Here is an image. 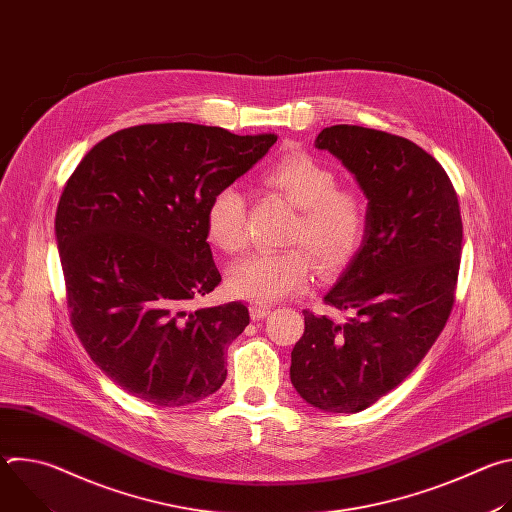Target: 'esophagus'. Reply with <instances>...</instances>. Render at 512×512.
<instances>
[{
	"label": "esophagus",
	"mask_w": 512,
	"mask_h": 512,
	"mask_svg": "<svg viewBox=\"0 0 512 512\" xmlns=\"http://www.w3.org/2000/svg\"><path fill=\"white\" fill-rule=\"evenodd\" d=\"M249 310H251V318H253V320H261V318H265L273 308H271L269 304H257V302H253Z\"/></svg>",
	"instance_id": "esophagus-1"
}]
</instances>
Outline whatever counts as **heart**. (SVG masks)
<instances>
[{"label":"heart","mask_w":512,"mask_h":512,"mask_svg":"<svg viewBox=\"0 0 512 512\" xmlns=\"http://www.w3.org/2000/svg\"><path fill=\"white\" fill-rule=\"evenodd\" d=\"M265 182L300 208L289 243L302 247L253 253L231 267L233 294L257 304L308 289L316 263L324 271L342 269L356 257L369 233L367 200L354 188L338 186L334 170L310 154L283 156L269 166ZM204 231L218 251L235 255L245 249L247 202L237 186L229 184L212 194L204 212Z\"/></svg>","instance_id":"b5f03b06"}]
</instances>
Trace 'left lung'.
I'll list each match as a JSON object with an SVG mask.
<instances>
[{
  "instance_id": "left-lung-1",
  "label": "left lung",
  "mask_w": 512,
  "mask_h": 512,
  "mask_svg": "<svg viewBox=\"0 0 512 512\" xmlns=\"http://www.w3.org/2000/svg\"><path fill=\"white\" fill-rule=\"evenodd\" d=\"M369 198V233L324 296L344 322L304 310L289 377L310 405L356 413L395 389L442 334L462 253L458 194L442 164L413 141L360 125L320 131Z\"/></svg>"
}]
</instances>
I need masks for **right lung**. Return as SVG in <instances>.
<instances>
[{
	"instance_id": "obj_1",
	"label": "right lung",
	"mask_w": 512,
	"mask_h": 512,
	"mask_svg": "<svg viewBox=\"0 0 512 512\" xmlns=\"http://www.w3.org/2000/svg\"><path fill=\"white\" fill-rule=\"evenodd\" d=\"M275 141L196 123L135 125L99 141L68 178L54 231L70 324L129 395L184 407L225 383V350L249 310H188L221 283L204 212Z\"/></svg>"
}]
</instances>
